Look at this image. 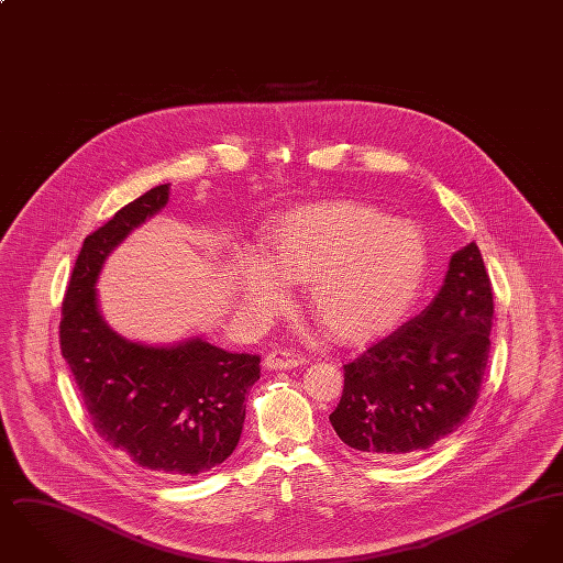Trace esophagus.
<instances>
[{"label":"esophagus","mask_w":563,"mask_h":563,"mask_svg":"<svg viewBox=\"0 0 563 563\" xmlns=\"http://www.w3.org/2000/svg\"><path fill=\"white\" fill-rule=\"evenodd\" d=\"M306 363V356L295 352V350H272L266 356V367L268 369H294Z\"/></svg>","instance_id":"1"}]
</instances>
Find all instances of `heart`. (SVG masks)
Returning a JSON list of instances; mask_svg holds the SVG:
<instances>
[{"mask_svg":"<svg viewBox=\"0 0 563 563\" xmlns=\"http://www.w3.org/2000/svg\"><path fill=\"white\" fill-rule=\"evenodd\" d=\"M264 262L236 272L246 303L272 314L287 285H306V306L340 342H369L401 321L427 272L424 239L407 221L356 200H322L269 223Z\"/></svg>","mask_w":563,"mask_h":563,"instance_id":"obj_1","label":"heart"}]
</instances>
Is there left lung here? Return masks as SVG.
<instances>
[{
  "mask_svg": "<svg viewBox=\"0 0 563 563\" xmlns=\"http://www.w3.org/2000/svg\"><path fill=\"white\" fill-rule=\"evenodd\" d=\"M492 319V283L471 242L452 255L427 310L344 365V393L329 416L338 437L395 462L452 434L479 399Z\"/></svg>",
  "mask_w": 563,
  "mask_h": 563,
  "instance_id": "left-lung-1",
  "label": "left lung"
}]
</instances>
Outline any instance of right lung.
Segmentation results:
<instances>
[{"label":"right lung","instance_id":"obj_1","mask_svg":"<svg viewBox=\"0 0 563 563\" xmlns=\"http://www.w3.org/2000/svg\"><path fill=\"white\" fill-rule=\"evenodd\" d=\"M168 200L145 191L88 234L60 310V352L99 437L136 466L168 479L207 473L230 457L244 424L260 356L202 340L177 346L131 342L103 321L97 278L109 253Z\"/></svg>","mask_w":563,"mask_h":563}]
</instances>
